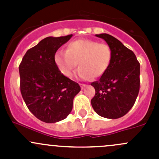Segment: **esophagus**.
I'll return each mask as SVG.
<instances>
[{
    "mask_svg": "<svg viewBox=\"0 0 159 159\" xmlns=\"http://www.w3.org/2000/svg\"><path fill=\"white\" fill-rule=\"evenodd\" d=\"M80 85H81V89H84V88L86 87V84H80Z\"/></svg>",
    "mask_w": 159,
    "mask_h": 159,
    "instance_id": "obj_1",
    "label": "esophagus"
}]
</instances>
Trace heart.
Returning <instances> with one entry per match:
<instances>
[{
  "label": "heart",
  "instance_id": "obj_1",
  "mask_svg": "<svg viewBox=\"0 0 159 159\" xmlns=\"http://www.w3.org/2000/svg\"><path fill=\"white\" fill-rule=\"evenodd\" d=\"M112 59L109 45L89 39H78L70 42L66 51H57L54 62L61 73L70 78L78 65L77 78L81 80L97 78L105 74Z\"/></svg>",
  "mask_w": 159,
  "mask_h": 159
}]
</instances>
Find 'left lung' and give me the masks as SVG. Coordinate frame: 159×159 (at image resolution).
Here are the masks:
<instances>
[{
  "label": "left lung",
  "mask_w": 159,
  "mask_h": 159,
  "mask_svg": "<svg viewBox=\"0 0 159 159\" xmlns=\"http://www.w3.org/2000/svg\"><path fill=\"white\" fill-rule=\"evenodd\" d=\"M110 46L111 64L103 75L91 85L95 89L91 100L94 111L103 118L116 119L133 107L140 88V64L132 51L108 34H96Z\"/></svg>",
  "instance_id": "8db88e82"
}]
</instances>
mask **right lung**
<instances>
[{
  "label": "right lung",
  "mask_w": 159,
  "mask_h": 159,
  "mask_svg": "<svg viewBox=\"0 0 159 159\" xmlns=\"http://www.w3.org/2000/svg\"><path fill=\"white\" fill-rule=\"evenodd\" d=\"M71 37L44 38L27 51L19 65L24 101L30 111L44 122L66 118L74 98L81 91L79 84L62 75L54 62L56 51Z\"/></svg>",
  "instance_id": "obj_1"
}]
</instances>
